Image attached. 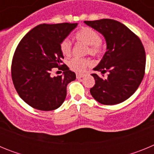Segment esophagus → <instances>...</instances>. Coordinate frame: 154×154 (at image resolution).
Here are the masks:
<instances>
[{
	"mask_svg": "<svg viewBox=\"0 0 154 154\" xmlns=\"http://www.w3.org/2000/svg\"><path fill=\"white\" fill-rule=\"evenodd\" d=\"M84 75H85L84 74H81V73H77V74H76V78L81 79V78H82V77H84Z\"/></svg>",
	"mask_w": 154,
	"mask_h": 154,
	"instance_id": "obj_1",
	"label": "esophagus"
}]
</instances>
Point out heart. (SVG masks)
Wrapping results in <instances>:
<instances>
[{
  "label": "heart",
  "instance_id": "1",
  "mask_svg": "<svg viewBox=\"0 0 154 154\" xmlns=\"http://www.w3.org/2000/svg\"><path fill=\"white\" fill-rule=\"evenodd\" d=\"M75 38L78 42L86 45L88 49L87 53L93 56H98L103 51V42L100 35L97 31L89 27H83L79 30L75 35ZM72 42L69 39L65 38L60 44V50L64 55H69L72 51ZM89 61L86 58H73L69 62V67L76 72H82L87 65H89Z\"/></svg>",
  "mask_w": 154,
  "mask_h": 154
}]
</instances>
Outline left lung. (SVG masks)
Instances as JSON below:
<instances>
[{"label": "left lung", "instance_id": "obj_1", "mask_svg": "<svg viewBox=\"0 0 154 154\" xmlns=\"http://www.w3.org/2000/svg\"><path fill=\"white\" fill-rule=\"evenodd\" d=\"M85 24L104 36L106 51L93 70L109 72L103 79L92 74L96 84L90 93L103 105L123 103L138 89L143 79L146 54L139 37L122 23L112 19L85 21Z\"/></svg>", "mask_w": 154, "mask_h": 154}]
</instances>
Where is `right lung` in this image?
<instances>
[{"mask_svg":"<svg viewBox=\"0 0 154 154\" xmlns=\"http://www.w3.org/2000/svg\"><path fill=\"white\" fill-rule=\"evenodd\" d=\"M77 25L39 24L19 42L12 59V81L19 96L30 106L51 111L65 101L67 85L76 76L65 64L61 66L64 56L60 44ZM54 67L64 70L63 75L51 76Z\"/></svg>","mask_w":154,"mask_h":154,"instance_id":"right-lung-1","label":"right lung"}]
</instances>
